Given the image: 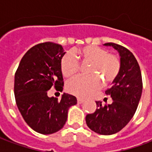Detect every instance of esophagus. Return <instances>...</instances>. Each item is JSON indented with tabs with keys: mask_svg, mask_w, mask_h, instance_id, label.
<instances>
[{
	"mask_svg": "<svg viewBox=\"0 0 152 152\" xmlns=\"http://www.w3.org/2000/svg\"><path fill=\"white\" fill-rule=\"evenodd\" d=\"M84 101H85V100L82 99H80V98H78V99H77V102H78V103H82Z\"/></svg>",
	"mask_w": 152,
	"mask_h": 152,
	"instance_id": "1",
	"label": "esophagus"
}]
</instances>
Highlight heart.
Masks as SVG:
<instances>
[{
	"mask_svg": "<svg viewBox=\"0 0 152 152\" xmlns=\"http://www.w3.org/2000/svg\"><path fill=\"white\" fill-rule=\"evenodd\" d=\"M76 55L83 63H90L88 68L89 76H78L66 83L67 92L86 98L99 89L101 80L111 84L116 79L121 71V60L115 54L96 45H86L76 51ZM72 53H66L61 59V71L65 77H71L80 69V63ZM100 78V79L99 78Z\"/></svg>",
	"mask_w": 152,
	"mask_h": 152,
	"instance_id": "b5f03b06",
	"label": "heart"
}]
</instances>
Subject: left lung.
I'll return each instance as SVG.
<instances>
[{
	"label": "left lung",
	"mask_w": 152,
	"mask_h": 152,
	"mask_svg": "<svg viewBox=\"0 0 152 152\" xmlns=\"http://www.w3.org/2000/svg\"><path fill=\"white\" fill-rule=\"evenodd\" d=\"M105 45L113 46L121 56V71L113 86L105 91L111 95L112 104L102 106L96 102L97 109L86 117L91 130L102 135H111L121 131L130 121L137 108L142 92V79L140 66L133 53L113 42Z\"/></svg>",
	"instance_id": "left-lung-1"
}]
</instances>
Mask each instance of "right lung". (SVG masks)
I'll return each instance as SVG.
<instances>
[{
    "label": "right lung",
    "instance_id": "add662e5",
    "mask_svg": "<svg viewBox=\"0 0 152 152\" xmlns=\"http://www.w3.org/2000/svg\"><path fill=\"white\" fill-rule=\"evenodd\" d=\"M61 45L44 42L36 45L22 58L15 75L16 104L25 122L41 134H51L64 126L67 112L76 105V97L63 94L61 100L48 97L52 87L62 91L64 86Z\"/></svg>",
    "mask_w": 152,
    "mask_h": 152
}]
</instances>
